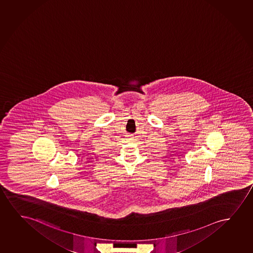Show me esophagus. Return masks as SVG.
Masks as SVG:
<instances>
[{
	"instance_id": "esophagus-1",
	"label": "esophagus",
	"mask_w": 253,
	"mask_h": 253,
	"mask_svg": "<svg viewBox=\"0 0 253 253\" xmlns=\"http://www.w3.org/2000/svg\"><path fill=\"white\" fill-rule=\"evenodd\" d=\"M128 141H131V140H133V139H131V138H128Z\"/></svg>"
}]
</instances>
